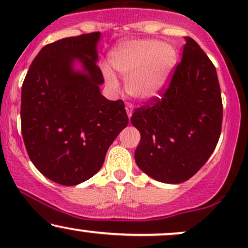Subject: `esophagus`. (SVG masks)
I'll use <instances>...</instances> for the list:
<instances>
[{"label":"esophagus","mask_w":248,"mask_h":248,"mask_svg":"<svg viewBox=\"0 0 248 248\" xmlns=\"http://www.w3.org/2000/svg\"><path fill=\"white\" fill-rule=\"evenodd\" d=\"M133 104H130V102H127L126 104V110H127V114H128V118H130L133 114Z\"/></svg>","instance_id":"34e87169"}]
</instances>
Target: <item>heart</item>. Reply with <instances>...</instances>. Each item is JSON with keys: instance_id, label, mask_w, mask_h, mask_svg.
<instances>
[{"instance_id": "b5f03b06", "label": "heart", "mask_w": 248, "mask_h": 248, "mask_svg": "<svg viewBox=\"0 0 248 248\" xmlns=\"http://www.w3.org/2000/svg\"><path fill=\"white\" fill-rule=\"evenodd\" d=\"M110 64L127 78L130 95L141 100L153 98L161 91L176 64L172 46L157 41H133L116 46L110 53ZM105 79L116 86L114 73L104 71Z\"/></svg>"}]
</instances>
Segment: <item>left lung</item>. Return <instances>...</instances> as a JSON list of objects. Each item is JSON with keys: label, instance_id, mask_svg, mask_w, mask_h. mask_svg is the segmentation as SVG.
<instances>
[{"label": "left lung", "instance_id": "8db88e82", "mask_svg": "<svg viewBox=\"0 0 248 248\" xmlns=\"http://www.w3.org/2000/svg\"><path fill=\"white\" fill-rule=\"evenodd\" d=\"M182 61L161 96L134 110L141 134L135 161L148 176L177 184L191 178L217 146L223 102L217 71L191 37H184Z\"/></svg>", "mask_w": 248, "mask_h": 248}]
</instances>
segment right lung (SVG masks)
I'll return each instance as SVG.
<instances>
[{
	"label": "right lung",
	"mask_w": 248,
	"mask_h": 248,
	"mask_svg": "<svg viewBox=\"0 0 248 248\" xmlns=\"http://www.w3.org/2000/svg\"><path fill=\"white\" fill-rule=\"evenodd\" d=\"M100 32L45 45L22 85V136L31 162L45 177L77 186L100 170L119 133L128 124L124 102L100 93L96 65ZM79 60L84 71L73 70Z\"/></svg>",
	"instance_id": "right-lung-1"
}]
</instances>
